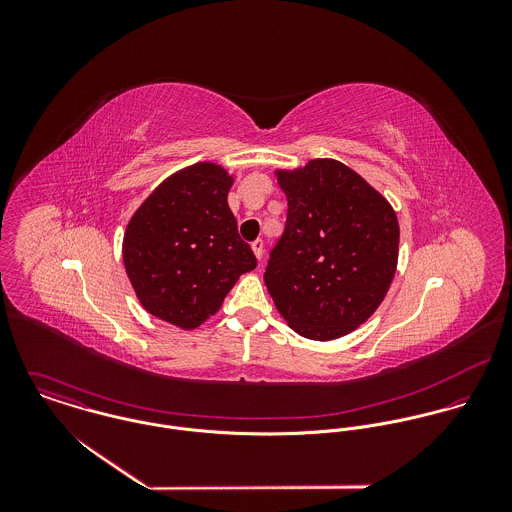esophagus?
I'll return each instance as SVG.
<instances>
[{"label": "esophagus", "instance_id": "esophagus-1", "mask_svg": "<svg viewBox=\"0 0 512 512\" xmlns=\"http://www.w3.org/2000/svg\"><path fill=\"white\" fill-rule=\"evenodd\" d=\"M252 252H254V256L258 260H262V256H264V242L262 240H254L252 242Z\"/></svg>", "mask_w": 512, "mask_h": 512}]
</instances>
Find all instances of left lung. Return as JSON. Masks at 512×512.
Listing matches in <instances>:
<instances>
[{"label":"left lung","mask_w":512,"mask_h":512,"mask_svg":"<svg viewBox=\"0 0 512 512\" xmlns=\"http://www.w3.org/2000/svg\"><path fill=\"white\" fill-rule=\"evenodd\" d=\"M274 175L288 197V220L264 274L266 288L297 335L345 337L392 286L400 244L396 211L355 169L331 157Z\"/></svg>","instance_id":"1"}]
</instances>
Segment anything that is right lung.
Returning <instances> with one entry per match:
<instances>
[{
  "instance_id": "obj_1",
  "label": "right lung",
  "mask_w": 512,
  "mask_h": 512,
  "mask_svg": "<svg viewBox=\"0 0 512 512\" xmlns=\"http://www.w3.org/2000/svg\"><path fill=\"white\" fill-rule=\"evenodd\" d=\"M234 183L222 165L199 161L163 179L126 226L122 258L142 307L183 331L201 327L256 256L228 207Z\"/></svg>"
}]
</instances>
